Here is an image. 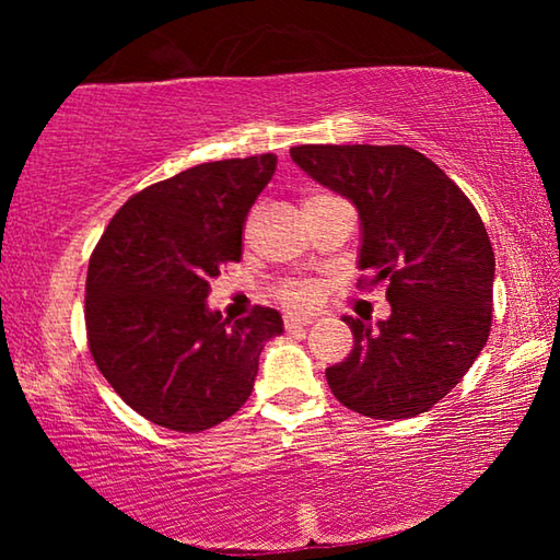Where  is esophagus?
Listing matches in <instances>:
<instances>
[{
  "label": "esophagus",
  "mask_w": 560,
  "mask_h": 560,
  "mask_svg": "<svg viewBox=\"0 0 560 560\" xmlns=\"http://www.w3.org/2000/svg\"><path fill=\"white\" fill-rule=\"evenodd\" d=\"M308 324H314V318H311V316H299V314H287V316H283V326H287V330L303 328V326H308Z\"/></svg>",
  "instance_id": "esophagus-1"
}]
</instances>
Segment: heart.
Returning a JSON list of instances; mask_svg holds the SVG:
<instances>
[{
    "instance_id": "b5f03b06",
    "label": "heart",
    "mask_w": 560,
    "mask_h": 560,
    "mask_svg": "<svg viewBox=\"0 0 560 560\" xmlns=\"http://www.w3.org/2000/svg\"><path fill=\"white\" fill-rule=\"evenodd\" d=\"M311 200H314V197H311ZM316 296H318V291L314 283H308V281H291L281 289V299L287 301L289 306H296V308L311 306V303L316 301Z\"/></svg>"
}]
</instances>
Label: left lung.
<instances>
[{
    "mask_svg": "<svg viewBox=\"0 0 560 560\" xmlns=\"http://www.w3.org/2000/svg\"><path fill=\"white\" fill-rule=\"evenodd\" d=\"M291 158L355 205L358 269L385 281L390 316H343L353 350L326 368L348 410L407 420L438 405L487 346L494 252L467 195L407 145H299Z\"/></svg>",
    "mask_w": 560,
    "mask_h": 560,
    "instance_id": "obj_1",
    "label": "left lung"
}]
</instances>
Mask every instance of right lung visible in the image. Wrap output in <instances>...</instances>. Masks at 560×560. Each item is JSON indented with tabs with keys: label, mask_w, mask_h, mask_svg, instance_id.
Instances as JSON below:
<instances>
[{
	"label": "right lung",
	"mask_w": 560,
	"mask_h": 560,
	"mask_svg": "<svg viewBox=\"0 0 560 560\" xmlns=\"http://www.w3.org/2000/svg\"><path fill=\"white\" fill-rule=\"evenodd\" d=\"M277 155L214 160L145 187L91 254V355L122 402L175 432H202L249 400L259 355L283 334L257 306L232 320L207 306L210 281L242 259V230Z\"/></svg>",
	"instance_id": "1"
}]
</instances>
